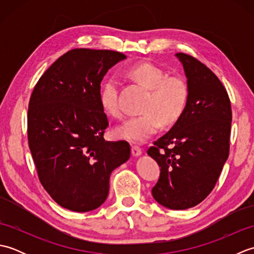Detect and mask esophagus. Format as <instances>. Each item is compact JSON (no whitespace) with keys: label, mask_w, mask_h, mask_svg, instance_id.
Returning a JSON list of instances; mask_svg holds the SVG:
<instances>
[{"label":"esophagus","mask_w":254,"mask_h":254,"mask_svg":"<svg viewBox=\"0 0 254 254\" xmlns=\"http://www.w3.org/2000/svg\"><path fill=\"white\" fill-rule=\"evenodd\" d=\"M131 152H132V155L134 156V157H138V156H141V154H142V149L138 146H132Z\"/></svg>","instance_id":"obj_1"}]
</instances>
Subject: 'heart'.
Returning <instances> with one entry per match:
<instances>
[{"mask_svg":"<svg viewBox=\"0 0 254 254\" xmlns=\"http://www.w3.org/2000/svg\"><path fill=\"white\" fill-rule=\"evenodd\" d=\"M127 74L149 89L143 105V115L128 118L113 130L119 139L132 143H144L158 131L160 124L171 126L185 110L189 88L179 76H168L164 68L152 62H142L127 69ZM119 83L109 78L102 86L100 104L108 116L121 117L118 102Z\"/></svg>","mask_w":254,"mask_h":254,"instance_id":"b5f03b06","label":"heart"}]
</instances>
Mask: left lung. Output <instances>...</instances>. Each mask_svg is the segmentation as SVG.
Returning a JSON list of instances; mask_svg holds the SVG:
<instances>
[{
	"instance_id": "8db88e82",
	"label": "left lung",
	"mask_w": 254,
	"mask_h": 254,
	"mask_svg": "<svg viewBox=\"0 0 254 254\" xmlns=\"http://www.w3.org/2000/svg\"><path fill=\"white\" fill-rule=\"evenodd\" d=\"M187 77L185 110L147 154L160 167L153 197L170 209H187L212 192L229 155L231 106L227 91L195 58L176 53Z\"/></svg>"
}]
</instances>
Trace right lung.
Masks as SVG:
<instances>
[{
    "label": "right lung",
    "instance_id": "obj_1",
    "mask_svg": "<svg viewBox=\"0 0 254 254\" xmlns=\"http://www.w3.org/2000/svg\"><path fill=\"white\" fill-rule=\"evenodd\" d=\"M127 57L110 50L74 49L38 80L28 107V143L38 177L60 206L85 213L109 193L111 172L128 160L126 141L104 138L108 119L100 83Z\"/></svg>",
    "mask_w": 254,
    "mask_h": 254
}]
</instances>
